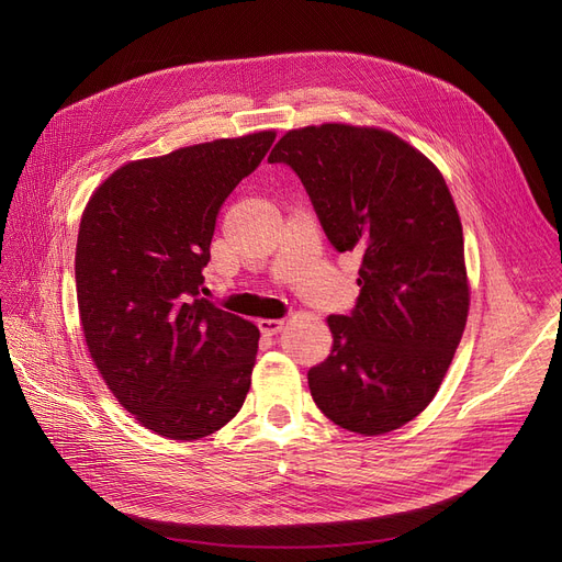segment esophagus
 <instances>
[{
	"label": "esophagus",
	"instance_id": "esophagus-1",
	"mask_svg": "<svg viewBox=\"0 0 562 562\" xmlns=\"http://www.w3.org/2000/svg\"><path fill=\"white\" fill-rule=\"evenodd\" d=\"M257 326L263 335H278L284 328V321L282 318H259Z\"/></svg>",
	"mask_w": 562,
	"mask_h": 562
}]
</instances>
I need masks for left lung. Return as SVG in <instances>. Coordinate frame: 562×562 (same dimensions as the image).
Returning a JSON list of instances; mask_svg holds the SVG:
<instances>
[{"instance_id": "1", "label": "left lung", "mask_w": 562, "mask_h": 562, "mask_svg": "<svg viewBox=\"0 0 562 562\" xmlns=\"http://www.w3.org/2000/svg\"><path fill=\"white\" fill-rule=\"evenodd\" d=\"M269 161L299 175L333 248L362 257L358 303L328 316L333 350L307 371L312 398L350 432L396 430L437 394L469 312L445 177L398 136L337 123L286 132Z\"/></svg>"}]
</instances>
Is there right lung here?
I'll list each match as a JSON object with an SVG mask.
<instances>
[{"mask_svg":"<svg viewBox=\"0 0 562 562\" xmlns=\"http://www.w3.org/2000/svg\"><path fill=\"white\" fill-rule=\"evenodd\" d=\"M276 132L117 168L88 200L75 280L88 352L121 405L170 439L223 428L250 390L259 330L202 299L216 216Z\"/></svg>","mask_w":562,"mask_h":562,"instance_id":"add662e5","label":"right lung"}]
</instances>
